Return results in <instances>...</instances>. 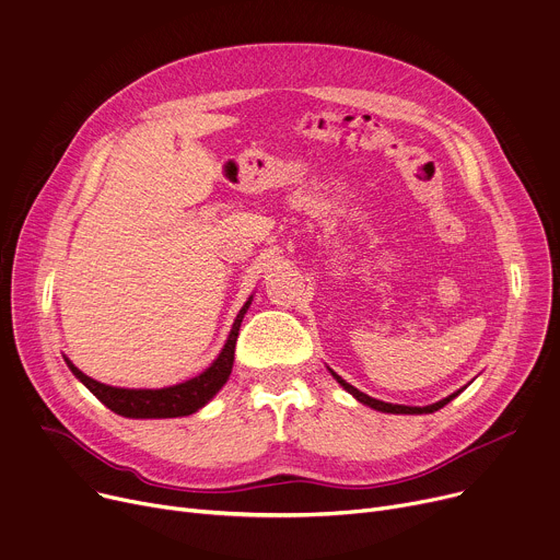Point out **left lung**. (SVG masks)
Wrapping results in <instances>:
<instances>
[{"instance_id":"1","label":"left lung","mask_w":560,"mask_h":560,"mask_svg":"<svg viewBox=\"0 0 560 560\" xmlns=\"http://www.w3.org/2000/svg\"><path fill=\"white\" fill-rule=\"evenodd\" d=\"M330 371V375L337 380V384L343 388V390H348L354 399L358 401H362V404H366V406H371V409H375V411H382V413H395V416H422V413H435V411H440L442 406H446L453 397H457L460 395L467 386H463L460 390H455V393H451L448 397H444V399H440V401H435V404H429V406H404V404H388V401H382V399H375V397H371V395H366V393H362V390H358L354 386H350L346 380H341L332 369H328Z\"/></svg>"}]
</instances>
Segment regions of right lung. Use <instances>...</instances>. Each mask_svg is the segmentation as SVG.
Listing matches in <instances>:
<instances>
[{"mask_svg": "<svg viewBox=\"0 0 560 560\" xmlns=\"http://www.w3.org/2000/svg\"><path fill=\"white\" fill-rule=\"evenodd\" d=\"M252 296L243 303V308L238 311L232 330L228 335L225 346L221 348L219 358L210 364V369L202 371L200 375L174 384V386H165V388H120V386H109L97 382L89 375H84L69 358H65L67 366L71 369V373L100 399L107 409H112L114 413L122 416V418H131V420H161V418H183V416H191L198 409H202L230 380L232 366H234V346H236V337H238V328L241 322L249 308Z\"/></svg>", "mask_w": 560, "mask_h": 560, "instance_id": "right-lung-1", "label": "right lung"}]
</instances>
